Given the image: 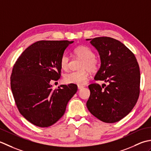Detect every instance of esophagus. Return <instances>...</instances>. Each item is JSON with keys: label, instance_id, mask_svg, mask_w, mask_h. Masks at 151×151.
Returning <instances> with one entry per match:
<instances>
[{"label": "esophagus", "instance_id": "obj_1", "mask_svg": "<svg viewBox=\"0 0 151 151\" xmlns=\"http://www.w3.org/2000/svg\"><path fill=\"white\" fill-rule=\"evenodd\" d=\"M83 87H84L83 86H82V85H78V89H81V88H83Z\"/></svg>", "mask_w": 151, "mask_h": 151}]
</instances>
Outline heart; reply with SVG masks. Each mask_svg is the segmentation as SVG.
I'll return each instance as SVG.
<instances>
[{
	"label": "heart",
	"mask_w": 151,
	"mask_h": 151,
	"mask_svg": "<svg viewBox=\"0 0 151 151\" xmlns=\"http://www.w3.org/2000/svg\"><path fill=\"white\" fill-rule=\"evenodd\" d=\"M73 52L77 57L82 59L79 68L80 70L66 73L64 77V81L66 83L78 85H85L88 81L89 71L94 73L99 70L100 66V60L94 57V53L87 46L79 45L74 49ZM69 64V57L66 55H63L60 60L62 69L64 70L68 69Z\"/></svg>",
	"instance_id": "1"
}]
</instances>
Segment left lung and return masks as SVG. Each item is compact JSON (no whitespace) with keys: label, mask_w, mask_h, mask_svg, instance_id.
<instances>
[{"label":"left lung","mask_w":151,"mask_h":151,"mask_svg":"<svg viewBox=\"0 0 151 151\" xmlns=\"http://www.w3.org/2000/svg\"><path fill=\"white\" fill-rule=\"evenodd\" d=\"M90 40L101 60L100 68L94 79L109 84L101 87L97 83L88 85L91 94L87 107L91 114L101 121L118 122L131 111L139 98V64L134 54L117 40L98 37L87 40Z\"/></svg>","instance_id":"1"}]
</instances>
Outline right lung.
Listing matches in <instances>:
<instances>
[{"label":"right lung","instance_id":"add662e5","mask_svg":"<svg viewBox=\"0 0 151 151\" xmlns=\"http://www.w3.org/2000/svg\"><path fill=\"white\" fill-rule=\"evenodd\" d=\"M73 41L41 40L24 50L15 62L11 89L19 113L39 127H49L63 116L78 86L62 85L53 89L50 81L60 78V58Z\"/></svg>","mask_w":151,"mask_h":151}]
</instances>
